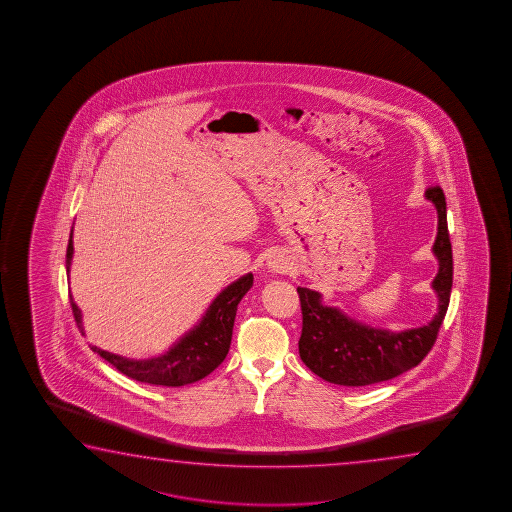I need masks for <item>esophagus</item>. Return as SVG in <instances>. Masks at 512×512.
Listing matches in <instances>:
<instances>
[{
	"label": "esophagus",
	"instance_id": "34e87169",
	"mask_svg": "<svg viewBox=\"0 0 512 512\" xmlns=\"http://www.w3.org/2000/svg\"><path fill=\"white\" fill-rule=\"evenodd\" d=\"M278 269H279L278 265H274V270H278Z\"/></svg>",
	"mask_w": 512,
	"mask_h": 512
}]
</instances>
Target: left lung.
Returning <instances> with one entry per match:
<instances>
[{
	"instance_id": "8db88e82",
	"label": "left lung",
	"mask_w": 512,
	"mask_h": 512,
	"mask_svg": "<svg viewBox=\"0 0 512 512\" xmlns=\"http://www.w3.org/2000/svg\"><path fill=\"white\" fill-rule=\"evenodd\" d=\"M426 199L432 200L439 215L434 252L439 274L434 288L439 295V312L423 328L390 333L374 330L353 321L337 308L321 303V294L310 288H297L303 331L299 338V356L306 367L326 382L362 387L385 382L423 362L434 347L444 315L450 304L453 285V254L446 220V199L441 186H430Z\"/></svg>"
}]
</instances>
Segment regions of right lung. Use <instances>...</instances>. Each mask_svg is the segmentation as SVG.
Listing matches in <instances>:
<instances>
[{
    "label": "right lung",
    "instance_id": "add662e5",
    "mask_svg": "<svg viewBox=\"0 0 512 512\" xmlns=\"http://www.w3.org/2000/svg\"><path fill=\"white\" fill-rule=\"evenodd\" d=\"M71 254H73V242L70 238L68 251H66V269L68 270L71 265ZM252 281H254L252 274H247L238 281H234L233 285L227 286L226 290L209 306L199 326L190 331L186 337L181 338V342H177L166 355L136 362V360H127L123 356L107 353L96 346H91V349L109 364H113L120 373L136 382L163 385V387H181V385L202 380L224 362L231 346L238 303L242 301L243 295L249 292ZM70 304L78 330L84 335L80 310L71 295Z\"/></svg>",
    "mask_w": 512,
    "mask_h": 512
}]
</instances>
